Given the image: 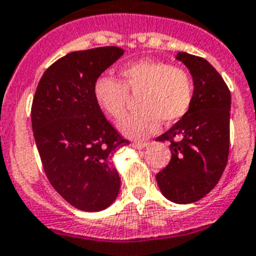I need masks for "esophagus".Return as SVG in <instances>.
Masks as SVG:
<instances>
[{
    "label": "esophagus",
    "instance_id": "esophagus-1",
    "mask_svg": "<svg viewBox=\"0 0 256 256\" xmlns=\"http://www.w3.org/2000/svg\"><path fill=\"white\" fill-rule=\"evenodd\" d=\"M148 144H150V143H147V142H134V143H132V147L138 148V150H143V148L147 147Z\"/></svg>",
    "mask_w": 256,
    "mask_h": 256
}]
</instances>
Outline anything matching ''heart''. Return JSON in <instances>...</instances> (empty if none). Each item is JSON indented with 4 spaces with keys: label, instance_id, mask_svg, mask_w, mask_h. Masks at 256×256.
<instances>
[{
    "label": "heart",
    "instance_id": "b5f03b06",
    "mask_svg": "<svg viewBox=\"0 0 256 256\" xmlns=\"http://www.w3.org/2000/svg\"><path fill=\"white\" fill-rule=\"evenodd\" d=\"M120 74L121 82L100 76L94 86V95L98 106L116 121L126 113L128 94L139 95V110L120 124L128 136L146 138L158 130L161 120L166 124L178 121L192 104L194 80L186 68L169 62L142 60L124 66Z\"/></svg>",
    "mask_w": 256,
    "mask_h": 256
}]
</instances>
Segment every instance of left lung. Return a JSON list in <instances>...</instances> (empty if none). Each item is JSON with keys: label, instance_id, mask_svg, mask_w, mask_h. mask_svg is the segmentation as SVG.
<instances>
[{"label": "left lung", "instance_id": "left-lung-1", "mask_svg": "<svg viewBox=\"0 0 256 256\" xmlns=\"http://www.w3.org/2000/svg\"><path fill=\"white\" fill-rule=\"evenodd\" d=\"M177 60L194 79L190 109L156 140L170 142L172 158L156 174L169 200L188 204L199 200L218 184L229 156L230 91L207 60L180 52Z\"/></svg>", "mask_w": 256, "mask_h": 256}]
</instances>
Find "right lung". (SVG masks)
I'll return each instance as SVG.
<instances>
[{
	"label": "right lung",
	"instance_id": "right-lung-1",
	"mask_svg": "<svg viewBox=\"0 0 256 256\" xmlns=\"http://www.w3.org/2000/svg\"><path fill=\"white\" fill-rule=\"evenodd\" d=\"M122 54V48L102 46L64 56L45 70L32 100V130L45 176L80 211L105 210L120 191L112 156L128 140L105 118L94 86Z\"/></svg>",
	"mask_w": 256,
	"mask_h": 256
}]
</instances>
